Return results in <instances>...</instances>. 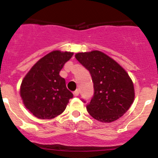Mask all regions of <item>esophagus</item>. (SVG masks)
<instances>
[{
  "instance_id": "obj_1",
  "label": "esophagus",
  "mask_w": 158,
  "mask_h": 158,
  "mask_svg": "<svg viewBox=\"0 0 158 158\" xmlns=\"http://www.w3.org/2000/svg\"><path fill=\"white\" fill-rule=\"evenodd\" d=\"M78 95H79V90H76V91L73 93V96H78Z\"/></svg>"
}]
</instances>
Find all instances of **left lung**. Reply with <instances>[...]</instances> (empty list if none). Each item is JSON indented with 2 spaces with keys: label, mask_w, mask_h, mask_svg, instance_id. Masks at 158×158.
Masks as SVG:
<instances>
[{
  "label": "left lung",
  "mask_w": 158,
  "mask_h": 158,
  "mask_svg": "<svg viewBox=\"0 0 158 158\" xmlns=\"http://www.w3.org/2000/svg\"><path fill=\"white\" fill-rule=\"evenodd\" d=\"M75 58L89 71L94 95L86 106L93 118L111 123L128 111L135 100V88L126 70L115 60L99 51L81 52Z\"/></svg>",
  "instance_id": "left-lung-1"
}]
</instances>
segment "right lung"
I'll list each match as a JSON object with an SVG mask.
<instances>
[{
    "label": "right lung",
    "instance_id": "right-lung-1",
    "mask_svg": "<svg viewBox=\"0 0 158 158\" xmlns=\"http://www.w3.org/2000/svg\"><path fill=\"white\" fill-rule=\"evenodd\" d=\"M73 52L54 51L40 58L22 81L20 96L32 115L51 119L65 111L73 93L67 89L65 81L59 75Z\"/></svg>",
    "mask_w": 158,
    "mask_h": 158
}]
</instances>
